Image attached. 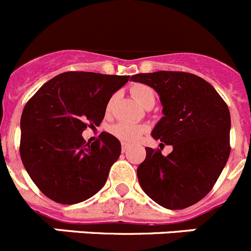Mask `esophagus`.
Masks as SVG:
<instances>
[{"instance_id": "obj_1", "label": "esophagus", "mask_w": 251, "mask_h": 251, "mask_svg": "<svg viewBox=\"0 0 251 251\" xmlns=\"http://www.w3.org/2000/svg\"><path fill=\"white\" fill-rule=\"evenodd\" d=\"M128 148H129V146H128L127 143H122V151H123V153H126V151H128Z\"/></svg>"}]
</instances>
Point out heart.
<instances>
[{
    "instance_id": "heart-1",
    "label": "heart",
    "mask_w": 251,
    "mask_h": 251,
    "mask_svg": "<svg viewBox=\"0 0 251 251\" xmlns=\"http://www.w3.org/2000/svg\"><path fill=\"white\" fill-rule=\"evenodd\" d=\"M130 93L134 97V100L143 107H147L151 103L153 104L155 103V92L151 87L147 86V84H134L130 88ZM114 98H116V96H113L108 102L107 112H110V109H112ZM110 132L113 133L118 139L126 142V143H134V142L139 141L142 135L147 132V127L142 126V124H130L126 123V122H119V123L114 124L113 127L110 128Z\"/></svg>"
}]
</instances>
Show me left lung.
Instances as JSON below:
<instances>
[{"instance_id":"left-lung-1","label":"left lung","mask_w":251,"mask_h":251,"mask_svg":"<svg viewBox=\"0 0 251 251\" xmlns=\"http://www.w3.org/2000/svg\"><path fill=\"white\" fill-rule=\"evenodd\" d=\"M130 79L158 92L164 117L151 135L173 146L167 157L162 148H146V159L137 169L139 184L164 208H188L213 189L226 164L229 108L214 87L193 73L159 71L134 75Z\"/></svg>"}]
</instances>
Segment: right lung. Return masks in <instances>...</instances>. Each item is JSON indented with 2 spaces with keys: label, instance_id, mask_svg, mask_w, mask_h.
Here are the masks:
<instances>
[{
  "label": "right lung",
  "instance_id": "1",
  "mask_svg": "<svg viewBox=\"0 0 251 251\" xmlns=\"http://www.w3.org/2000/svg\"><path fill=\"white\" fill-rule=\"evenodd\" d=\"M129 75L71 71L46 82L21 117V159L38 189L59 204H77L104 185L121 155V142L102 132L87 143L86 128L98 127L114 92Z\"/></svg>",
  "mask_w": 251,
  "mask_h": 251
}]
</instances>
